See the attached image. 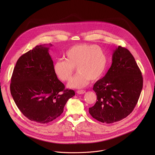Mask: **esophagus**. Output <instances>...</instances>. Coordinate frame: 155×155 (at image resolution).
Masks as SVG:
<instances>
[{
  "instance_id": "obj_1",
  "label": "esophagus",
  "mask_w": 155,
  "mask_h": 155,
  "mask_svg": "<svg viewBox=\"0 0 155 155\" xmlns=\"http://www.w3.org/2000/svg\"><path fill=\"white\" fill-rule=\"evenodd\" d=\"M77 93L78 94H84L86 93V91H84V90H78V91H77Z\"/></svg>"
}]
</instances>
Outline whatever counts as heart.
<instances>
[{"label": "heart", "mask_w": 155, "mask_h": 155, "mask_svg": "<svg viewBox=\"0 0 155 155\" xmlns=\"http://www.w3.org/2000/svg\"><path fill=\"white\" fill-rule=\"evenodd\" d=\"M64 57L65 60L59 59L54 62L53 72L58 80L64 82L71 78L76 68L78 74L69 84L72 87H83L90 80H99L107 69V54L101 47L96 45H75L65 51Z\"/></svg>", "instance_id": "1"}]
</instances>
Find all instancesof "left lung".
<instances>
[{
	"instance_id": "obj_1",
	"label": "left lung",
	"mask_w": 155,
	"mask_h": 155,
	"mask_svg": "<svg viewBox=\"0 0 155 155\" xmlns=\"http://www.w3.org/2000/svg\"><path fill=\"white\" fill-rule=\"evenodd\" d=\"M142 87L143 77L134 56L119 46L114 51L111 67L94 84L97 101L89 113L102 123L119 121L134 110Z\"/></svg>"
}]
</instances>
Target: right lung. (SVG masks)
Masks as SVG:
<instances>
[{
    "mask_svg": "<svg viewBox=\"0 0 155 155\" xmlns=\"http://www.w3.org/2000/svg\"><path fill=\"white\" fill-rule=\"evenodd\" d=\"M49 47L37 45L22 55L16 62L10 84L11 94L21 113L41 124L60 116L68 101L75 96L74 91L65 90L54 75Z\"/></svg>",
    "mask_w": 155,
    "mask_h": 155,
    "instance_id": "1",
    "label": "right lung"
}]
</instances>
